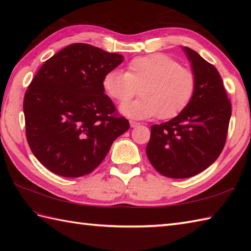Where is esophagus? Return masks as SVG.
<instances>
[{
    "mask_svg": "<svg viewBox=\"0 0 251 251\" xmlns=\"http://www.w3.org/2000/svg\"><path fill=\"white\" fill-rule=\"evenodd\" d=\"M129 124H130V127H131V128H135V127H137L138 125H140L139 123H138V122H135V121H130V122H129Z\"/></svg>",
    "mask_w": 251,
    "mask_h": 251,
    "instance_id": "obj_1",
    "label": "esophagus"
}]
</instances>
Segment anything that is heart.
Masks as SVG:
<instances>
[{
  "instance_id": "1",
  "label": "heart",
  "mask_w": 251,
  "mask_h": 251,
  "mask_svg": "<svg viewBox=\"0 0 251 251\" xmlns=\"http://www.w3.org/2000/svg\"><path fill=\"white\" fill-rule=\"evenodd\" d=\"M103 92L116 102H125L140 87L142 97L123 103L120 112L135 120L159 116L172 119L182 112L193 98L196 78L193 71L162 52L134 58L126 72L111 70L102 78Z\"/></svg>"
}]
</instances>
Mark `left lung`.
<instances>
[{"label":"left lung","mask_w":251,"mask_h":251,"mask_svg":"<svg viewBox=\"0 0 251 251\" xmlns=\"http://www.w3.org/2000/svg\"><path fill=\"white\" fill-rule=\"evenodd\" d=\"M196 87L188 106L173 120L151 126L147 155L168 178H190L214 163L223 150L232 108L217 69L189 47H182Z\"/></svg>","instance_id":"1"}]
</instances>
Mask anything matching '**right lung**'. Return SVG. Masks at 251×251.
Wrapping results in <instances>:
<instances>
[{
  "mask_svg": "<svg viewBox=\"0 0 251 251\" xmlns=\"http://www.w3.org/2000/svg\"><path fill=\"white\" fill-rule=\"evenodd\" d=\"M123 60L116 52L75 43L46 60L32 79L24 99L26 140L51 173L68 178L92 173L129 129L101 85Z\"/></svg>",
  "mask_w": 251,
  "mask_h": 251,
  "instance_id": "obj_1",
  "label": "right lung"
}]
</instances>
